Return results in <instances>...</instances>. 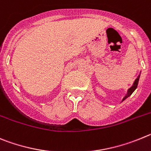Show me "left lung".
<instances>
[{
	"instance_id": "8db88e82",
	"label": "left lung",
	"mask_w": 151,
	"mask_h": 151,
	"mask_svg": "<svg viewBox=\"0 0 151 151\" xmlns=\"http://www.w3.org/2000/svg\"><path fill=\"white\" fill-rule=\"evenodd\" d=\"M140 74H139V75L138 76V77H137V78L135 79V81H134V83H133V85L131 87H130L129 89H128V91H127V93H126V95L124 96V98H123V101H124L125 99H126L128 97H129V96H131L132 94V92H134V91H135V89H136L137 86H138V81H139Z\"/></svg>"
}]
</instances>
